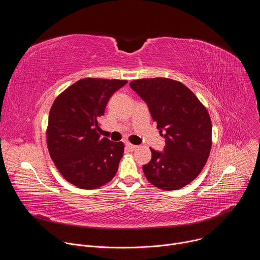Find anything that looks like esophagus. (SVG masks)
I'll list each match as a JSON object with an SVG mask.
<instances>
[{
  "mask_svg": "<svg viewBox=\"0 0 260 260\" xmlns=\"http://www.w3.org/2000/svg\"><path fill=\"white\" fill-rule=\"evenodd\" d=\"M125 146H126V148H127V149H128L129 151H134V150L137 149V146H136V145H133V144H131V143H125Z\"/></svg>",
  "mask_w": 260,
  "mask_h": 260,
  "instance_id": "34e87169",
  "label": "esophagus"
}]
</instances>
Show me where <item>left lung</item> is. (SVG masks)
I'll list each match as a JSON object with an SVG mask.
<instances>
[{
    "label": "left lung",
    "mask_w": 260,
    "mask_h": 260,
    "mask_svg": "<svg viewBox=\"0 0 260 260\" xmlns=\"http://www.w3.org/2000/svg\"><path fill=\"white\" fill-rule=\"evenodd\" d=\"M129 85L147 104L166 140L164 151L150 148L151 160L143 166L147 180L165 190L184 187L199 176L210 154L207 109L189 88L172 79H139Z\"/></svg>",
    "instance_id": "obj_1"
}]
</instances>
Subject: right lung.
Listing matches in <instances>:
<instances>
[{
  "mask_svg": "<svg viewBox=\"0 0 260 260\" xmlns=\"http://www.w3.org/2000/svg\"><path fill=\"white\" fill-rule=\"evenodd\" d=\"M126 83L81 79L61 92L50 109L46 133L49 154L63 178L75 186L98 188L118 170L124 145L102 138L100 120L110 98Z\"/></svg>",
  "mask_w": 260,
  "mask_h": 260,
  "instance_id": "right-lung-1",
  "label": "right lung"
}]
</instances>
